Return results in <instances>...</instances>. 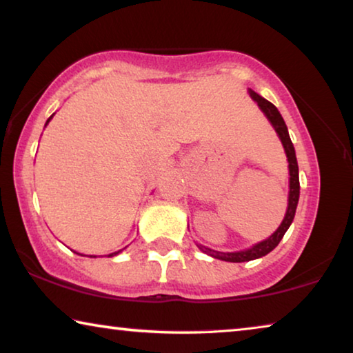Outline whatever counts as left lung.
<instances>
[{
	"instance_id": "obj_1",
	"label": "left lung",
	"mask_w": 353,
	"mask_h": 353,
	"mask_svg": "<svg viewBox=\"0 0 353 353\" xmlns=\"http://www.w3.org/2000/svg\"><path fill=\"white\" fill-rule=\"evenodd\" d=\"M249 93H250V97L254 98L256 103H259L260 109L263 110V112H265L266 117L270 119V122L272 123V126H274V130L277 131L279 138H281V141H282L283 149H285V154H287V159H288V170H290V193H288L287 214L282 220L281 227H279L276 233L271 234L266 241H261V243L255 244L254 247H252V249L241 250V252H228V254H225V252L212 250V249H209V247L199 245V249H201L204 254L214 256V259L225 260V261H233V263L250 261V260L260 259V256H265L266 254H270L272 249H276L277 244L281 243V239L283 238V234H285V231L288 230V227H290L292 222H293L294 212H296V206H298V199H299L298 161H296V155H294V147L292 144V139H290V136H288L287 125H285V122H283L282 115H281V112H279L274 104L270 103L265 98H261L260 94L255 93L254 90H249Z\"/></svg>"
}]
</instances>
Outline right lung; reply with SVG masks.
<instances>
[{
  "instance_id": "obj_1",
  "label": "right lung",
  "mask_w": 353,
  "mask_h": 353,
  "mask_svg": "<svg viewBox=\"0 0 353 353\" xmlns=\"http://www.w3.org/2000/svg\"><path fill=\"white\" fill-rule=\"evenodd\" d=\"M52 117H54V115H50V117H49V120H50ZM49 120H47V122H49ZM119 252H120V250H119ZM119 252H114V254H110V255H108V256H114V255H117V254H119Z\"/></svg>"
}]
</instances>
